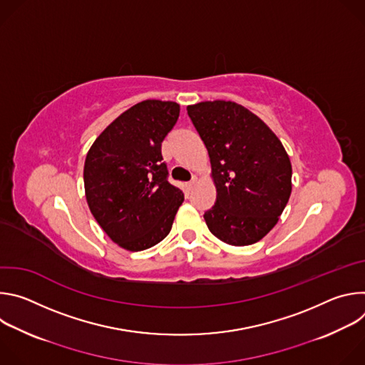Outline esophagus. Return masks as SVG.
I'll return each mask as SVG.
<instances>
[{
    "label": "esophagus",
    "mask_w": 365,
    "mask_h": 365,
    "mask_svg": "<svg viewBox=\"0 0 365 365\" xmlns=\"http://www.w3.org/2000/svg\"><path fill=\"white\" fill-rule=\"evenodd\" d=\"M196 180H197V179H196V178H195V176H193V178H192V179H190V182H189V183H187V186H189V187H193V185H195V183H196Z\"/></svg>",
    "instance_id": "obj_1"
}]
</instances>
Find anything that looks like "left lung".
Here are the masks:
<instances>
[{
	"label": "left lung",
	"mask_w": 365,
	"mask_h": 365,
	"mask_svg": "<svg viewBox=\"0 0 365 365\" xmlns=\"http://www.w3.org/2000/svg\"><path fill=\"white\" fill-rule=\"evenodd\" d=\"M187 115L210 154L217 200L203 218L230 245H250L277 224L292 193V165L276 134L231 101H206Z\"/></svg>",
	"instance_id": "left-lung-1"
}]
</instances>
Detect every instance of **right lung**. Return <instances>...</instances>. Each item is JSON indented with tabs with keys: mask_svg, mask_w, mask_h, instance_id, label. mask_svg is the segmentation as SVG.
Masks as SVG:
<instances>
[{
	"mask_svg": "<svg viewBox=\"0 0 365 365\" xmlns=\"http://www.w3.org/2000/svg\"><path fill=\"white\" fill-rule=\"evenodd\" d=\"M176 102L147 99L114 120L83 168L89 210L120 247L147 250L172 230L183 192L169 182L162 143L179 118Z\"/></svg>",
	"mask_w": 365,
	"mask_h": 365,
	"instance_id": "obj_1",
	"label": "right lung"
}]
</instances>
